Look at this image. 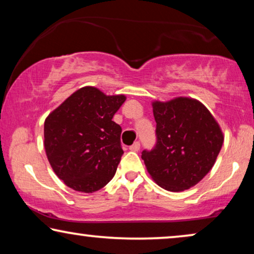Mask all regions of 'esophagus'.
Segmentation results:
<instances>
[{"instance_id": "34e87169", "label": "esophagus", "mask_w": 254, "mask_h": 254, "mask_svg": "<svg viewBox=\"0 0 254 254\" xmlns=\"http://www.w3.org/2000/svg\"><path fill=\"white\" fill-rule=\"evenodd\" d=\"M138 149H140V142H135V143H133L129 147V150L131 151H137Z\"/></svg>"}]
</instances>
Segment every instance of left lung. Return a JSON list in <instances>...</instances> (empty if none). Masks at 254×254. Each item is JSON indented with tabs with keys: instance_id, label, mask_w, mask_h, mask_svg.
I'll return each mask as SVG.
<instances>
[{
	"instance_id": "left-lung-1",
	"label": "left lung",
	"mask_w": 254,
	"mask_h": 254,
	"mask_svg": "<svg viewBox=\"0 0 254 254\" xmlns=\"http://www.w3.org/2000/svg\"><path fill=\"white\" fill-rule=\"evenodd\" d=\"M157 143L142 151L152 180L170 192L195 186L213 168L223 144L220 125L206 106L189 97L152 102Z\"/></svg>"
}]
</instances>
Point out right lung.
<instances>
[{
    "instance_id": "add662e5",
    "label": "right lung",
    "mask_w": 254,
    "mask_h": 254,
    "mask_svg": "<svg viewBox=\"0 0 254 254\" xmlns=\"http://www.w3.org/2000/svg\"><path fill=\"white\" fill-rule=\"evenodd\" d=\"M126 96H107L83 86L48 114L44 147L59 178L82 193H93L116 175L124 150L121 127L112 118Z\"/></svg>"
}]
</instances>
